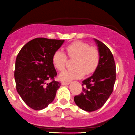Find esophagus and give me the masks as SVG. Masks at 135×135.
<instances>
[{
	"instance_id": "obj_1",
	"label": "esophagus",
	"mask_w": 135,
	"mask_h": 135,
	"mask_svg": "<svg viewBox=\"0 0 135 135\" xmlns=\"http://www.w3.org/2000/svg\"><path fill=\"white\" fill-rule=\"evenodd\" d=\"M69 83H70V82L69 81H67V82H62V83H61V84L62 85H68Z\"/></svg>"
}]
</instances>
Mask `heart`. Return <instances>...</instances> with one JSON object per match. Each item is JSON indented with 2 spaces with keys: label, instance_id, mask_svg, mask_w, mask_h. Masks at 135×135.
<instances>
[{
  "label": "heart",
  "instance_id": "heart-1",
  "mask_svg": "<svg viewBox=\"0 0 135 135\" xmlns=\"http://www.w3.org/2000/svg\"><path fill=\"white\" fill-rule=\"evenodd\" d=\"M67 54L70 58L74 59L75 69L65 70L59 75V79L64 81H69L81 78L85 75H90L95 72L100 61V53L97 47L90 46L82 41H75L65 47ZM68 58L62 51L56 50L52 57L54 67L58 71L64 70Z\"/></svg>",
  "mask_w": 135,
  "mask_h": 135
}]
</instances>
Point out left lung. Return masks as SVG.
I'll return each mask as SVG.
<instances>
[{
	"instance_id": "left-lung-1",
	"label": "left lung",
	"mask_w": 135,
	"mask_h": 135,
	"mask_svg": "<svg viewBox=\"0 0 135 135\" xmlns=\"http://www.w3.org/2000/svg\"><path fill=\"white\" fill-rule=\"evenodd\" d=\"M100 61L94 74L82 81V92L74 97L78 107L86 111L101 108L113 91L116 79V65L113 56L105 44L97 39Z\"/></svg>"
}]
</instances>
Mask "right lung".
Listing matches in <instances>:
<instances>
[{
  "label": "right lung",
  "instance_id": "add662e5",
  "mask_svg": "<svg viewBox=\"0 0 135 135\" xmlns=\"http://www.w3.org/2000/svg\"><path fill=\"white\" fill-rule=\"evenodd\" d=\"M64 40L36 38L26 44L16 59L15 78L17 92L28 107L42 110L52 102L61 85L52 62L53 54ZM48 80L51 82L48 83Z\"/></svg>",
  "mask_w": 135,
  "mask_h": 135
}]
</instances>
